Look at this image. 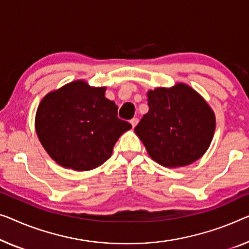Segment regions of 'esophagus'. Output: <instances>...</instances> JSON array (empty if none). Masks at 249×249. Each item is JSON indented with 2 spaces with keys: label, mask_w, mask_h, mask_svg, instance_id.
<instances>
[{
  "label": "esophagus",
  "mask_w": 249,
  "mask_h": 249,
  "mask_svg": "<svg viewBox=\"0 0 249 249\" xmlns=\"http://www.w3.org/2000/svg\"><path fill=\"white\" fill-rule=\"evenodd\" d=\"M129 123L132 124L133 127H135V126L137 125V123H139V120H137V118H132V120L129 121Z\"/></svg>",
  "instance_id": "34e87169"
}]
</instances>
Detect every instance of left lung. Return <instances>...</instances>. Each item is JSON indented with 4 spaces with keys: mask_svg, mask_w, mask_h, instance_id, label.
<instances>
[{
    "mask_svg": "<svg viewBox=\"0 0 249 249\" xmlns=\"http://www.w3.org/2000/svg\"><path fill=\"white\" fill-rule=\"evenodd\" d=\"M148 112L134 131L147 153L165 168L189 165L206 153L216 117L208 103L188 85L147 91Z\"/></svg>",
    "mask_w": 249,
    "mask_h": 249,
    "instance_id": "8db88e82",
    "label": "left lung"
}]
</instances>
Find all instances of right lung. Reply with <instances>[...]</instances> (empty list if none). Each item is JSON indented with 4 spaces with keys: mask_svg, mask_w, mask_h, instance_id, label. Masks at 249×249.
Returning a JSON list of instances; mask_svg holds the SVG:
<instances>
[{
    "mask_svg": "<svg viewBox=\"0 0 249 249\" xmlns=\"http://www.w3.org/2000/svg\"><path fill=\"white\" fill-rule=\"evenodd\" d=\"M106 87L76 80L50 91L39 104L36 132L59 165L88 171L108 160L124 132L132 128L117 117V106L105 97Z\"/></svg>",
    "mask_w": 249,
    "mask_h": 249,
    "instance_id": "right-lung-1",
    "label": "right lung"
}]
</instances>
